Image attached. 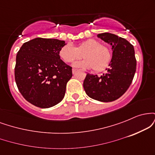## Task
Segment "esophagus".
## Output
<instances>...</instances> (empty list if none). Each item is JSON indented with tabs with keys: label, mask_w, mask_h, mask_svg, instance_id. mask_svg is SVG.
<instances>
[{
	"label": "esophagus",
	"mask_w": 155,
	"mask_h": 155,
	"mask_svg": "<svg viewBox=\"0 0 155 155\" xmlns=\"http://www.w3.org/2000/svg\"><path fill=\"white\" fill-rule=\"evenodd\" d=\"M76 72V68H73V69H72V73H73V74H75Z\"/></svg>",
	"instance_id": "1"
}]
</instances>
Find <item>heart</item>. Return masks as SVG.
<instances>
[{
	"instance_id": "b5f03b06",
	"label": "heart",
	"mask_w": 155,
	"mask_h": 155,
	"mask_svg": "<svg viewBox=\"0 0 155 155\" xmlns=\"http://www.w3.org/2000/svg\"><path fill=\"white\" fill-rule=\"evenodd\" d=\"M83 54L84 59L76 61L73 66L83 69H92L95 71H102L109 65L111 52L109 48L102 45L99 41L89 39L81 42L76 47L67 44L60 48L59 56L65 63H71L78 59Z\"/></svg>"
}]
</instances>
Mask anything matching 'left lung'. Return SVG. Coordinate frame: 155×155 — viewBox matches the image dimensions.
I'll use <instances>...</instances> for the list:
<instances>
[{
  "mask_svg": "<svg viewBox=\"0 0 155 155\" xmlns=\"http://www.w3.org/2000/svg\"><path fill=\"white\" fill-rule=\"evenodd\" d=\"M112 47V58L107 71L102 76L87 74L83 83L89 97L101 102L120 97L132 83L136 70L133 46L126 39L109 33L97 35Z\"/></svg>",
  "mask_w": 155,
  "mask_h": 155,
  "instance_id": "obj_1",
  "label": "left lung"
}]
</instances>
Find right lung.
Wrapping results in <instances>:
<instances>
[{
  "label": "right lung",
  "instance_id": "add662e5",
  "mask_svg": "<svg viewBox=\"0 0 155 155\" xmlns=\"http://www.w3.org/2000/svg\"><path fill=\"white\" fill-rule=\"evenodd\" d=\"M64 41L35 38L22 44L16 58L15 81L25 99L47 108L63 99L72 68L60 59Z\"/></svg>",
  "mask_w": 155,
  "mask_h": 155
}]
</instances>
